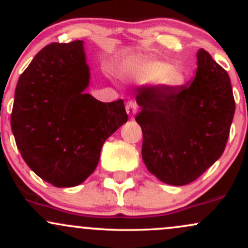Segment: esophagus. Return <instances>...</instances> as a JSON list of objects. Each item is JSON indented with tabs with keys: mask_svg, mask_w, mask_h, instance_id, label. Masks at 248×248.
<instances>
[{
	"mask_svg": "<svg viewBox=\"0 0 248 248\" xmlns=\"http://www.w3.org/2000/svg\"><path fill=\"white\" fill-rule=\"evenodd\" d=\"M126 112L129 116H134L138 113V105L134 100H128L126 104Z\"/></svg>",
	"mask_w": 248,
	"mask_h": 248,
	"instance_id": "1",
	"label": "esophagus"
}]
</instances>
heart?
Masks as SVG:
<instances>
[{"label": "heart", "mask_w": 248, "mask_h": 248, "mask_svg": "<svg viewBox=\"0 0 248 248\" xmlns=\"http://www.w3.org/2000/svg\"><path fill=\"white\" fill-rule=\"evenodd\" d=\"M124 76L136 82H150L154 87L164 92H171L181 86L184 76L177 65L161 59H140L124 70Z\"/></svg>", "instance_id": "heart-1"}]
</instances>
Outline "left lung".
<instances>
[{
	"label": "left lung",
	"instance_id": "8db88e82",
	"mask_svg": "<svg viewBox=\"0 0 248 248\" xmlns=\"http://www.w3.org/2000/svg\"><path fill=\"white\" fill-rule=\"evenodd\" d=\"M136 102L142 158L160 181L191 183L224 153L235 102L229 75L205 50L197 52L193 80L171 92L140 90Z\"/></svg>",
	"mask_w": 248,
	"mask_h": 248
}]
</instances>
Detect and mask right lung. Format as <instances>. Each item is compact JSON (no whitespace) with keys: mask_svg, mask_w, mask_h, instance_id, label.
I'll use <instances>...</instances> for the list:
<instances>
[{"mask_svg":"<svg viewBox=\"0 0 248 248\" xmlns=\"http://www.w3.org/2000/svg\"><path fill=\"white\" fill-rule=\"evenodd\" d=\"M90 84L84 42L52 43L19 77L11 130L29 168L57 187L76 186L95 170L104 142L126 124L124 100L101 102Z\"/></svg>","mask_w":248,"mask_h":248,"instance_id":"obj_1","label":"right lung"}]
</instances>
